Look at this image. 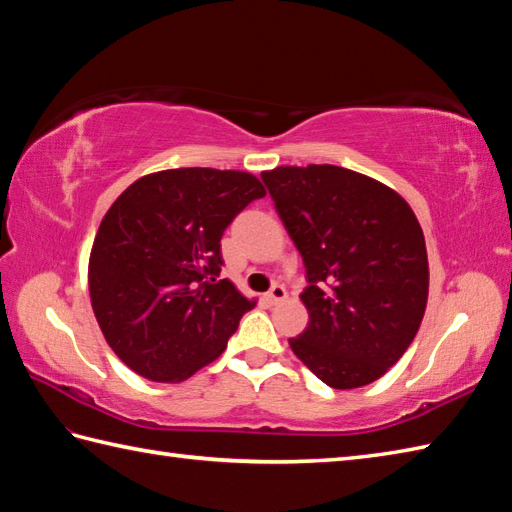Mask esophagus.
I'll use <instances>...</instances> for the list:
<instances>
[{"mask_svg":"<svg viewBox=\"0 0 512 512\" xmlns=\"http://www.w3.org/2000/svg\"><path fill=\"white\" fill-rule=\"evenodd\" d=\"M288 297V292H286V288L281 286V284H275L273 288H270L268 292H266V299L270 301V303H281Z\"/></svg>","mask_w":512,"mask_h":512,"instance_id":"obj_1","label":"esophagus"}]
</instances>
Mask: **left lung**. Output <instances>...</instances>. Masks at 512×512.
<instances>
[{"label":"left lung","mask_w":512,"mask_h":512,"mask_svg":"<svg viewBox=\"0 0 512 512\" xmlns=\"http://www.w3.org/2000/svg\"><path fill=\"white\" fill-rule=\"evenodd\" d=\"M306 266L310 323L292 352L334 389L374 383L407 352L429 295L422 228L400 195L334 165L264 171Z\"/></svg>","instance_id":"obj_1"}]
</instances>
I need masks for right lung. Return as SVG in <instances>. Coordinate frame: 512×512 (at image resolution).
<instances>
[{
    "mask_svg": "<svg viewBox=\"0 0 512 512\" xmlns=\"http://www.w3.org/2000/svg\"><path fill=\"white\" fill-rule=\"evenodd\" d=\"M266 195L255 176L220 169L149 173L105 213L90 255L94 317L114 354L156 383H180L224 352L255 308L228 279L220 239Z\"/></svg>",
    "mask_w": 512,
    "mask_h": 512,
    "instance_id": "add662e5",
    "label": "right lung"
}]
</instances>
